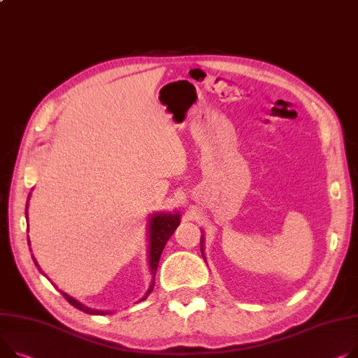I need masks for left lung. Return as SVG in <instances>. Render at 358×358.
I'll return each mask as SVG.
<instances>
[{"mask_svg":"<svg viewBox=\"0 0 358 358\" xmlns=\"http://www.w3.org/2000/svg\"><path fill=\"white\" fill-rule=\"evenodd\" d=\"M200 243H201V255H203V259H204V262H206V255H204V236L201 234V241H200Z\"/></svg>","mask_w":358,"mask_h":358,"instance_id":"left-lung-1","label":"left lung"}]
</instances>
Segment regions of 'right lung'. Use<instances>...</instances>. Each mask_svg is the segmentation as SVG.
<instances>
[{
    "mask_svg": "<svg viewBox=\"0 0 358 358\" xmlns=\"http://www.w3.org/2000/svg\"><path fill=\"white\" fill-rule=\"evenodd\" d=\"M30 196L31 193L29 194V199H27V204H26V219L29 220V200H30ZM180 213L178 211H174V213H165V211H159V213H154L150 216L148 219V264H150V272H151V283H150V288L148 291L145 292V295L142 296L138 302H142L144 299H147L150 296V294L152 292L154 289V280H155V272H157V268H158V262H159V257H161V253L164 250V246L165 243L169 242V239L171 237V234L174 233V230L178 227L180 224ZM29 246H30V241H29ZM31 250V249H30ZM34 264L37 266V269L43 273V271L40 269L38 264L36 257L31 255ZM44 275V273H43ZM62 295L67 299V302L70 305H73L75 308L80 309V311L86 313V314H90V315H106V314H110V311H99V309H92L83 303H80L78 299H75L73 296L67 295L66 292L60 291Z\"/></svg>",
    "mask_w": 358,
    "mask_h": 358,
    "instance_id": "add662e5",
    "label": "right lung"
}]
</instances>
